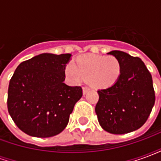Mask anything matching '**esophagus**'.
<instances>
[{
  "label": "esophagus",
  "instance_id": "1",
  "mask_svg": "<svg viewBox=\"0 0 161 161\" xmlns=\"http://www.w3.org/2000/svg\"><path fill=\"white\" fill-rule=\"evenodd\" d=\"M90 90H91V89H90L89 87H87V86H84V87H83V93H84V95L87 94L88 92L90 91Z\"/></svg>",
  "mask_w": 161,
  "mask_h": 161
}]
</instances>
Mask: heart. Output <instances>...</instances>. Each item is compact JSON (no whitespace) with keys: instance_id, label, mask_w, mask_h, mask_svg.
<instances>
[{"instance_id":"b5f03b06","label":"heart","mask_w":161,"mask_h":161,"mask_svg":"<svg viewBox=\"0 0 161 161\" xmlns=\"http://www.w3.org/2000/svg\"><path fill=\"white\" fill-rule=\"evenodd\" d=\"M121 64L114 56L86 55L77 58L76 64L69 63L64 68L67 77L73 83L83 78L96 88L108 87L115 84L120 77Z\"/></svg>"}]
</instances>
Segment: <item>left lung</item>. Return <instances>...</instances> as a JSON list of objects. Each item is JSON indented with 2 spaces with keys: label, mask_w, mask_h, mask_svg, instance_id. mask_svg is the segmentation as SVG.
I'll list each match as a JSON object with an SVG mask.
<instances>
[{
  "label": "left lung",
  "mask_w": 161,
  "mask_h": 161,
  "mask_svg": "<svg viewBox=\"0 0 161 161\" xmlns=\"http://www.w3.org/2000/svg\"><path fill=\"white\" fill-rule=\"evenodd\" d=\"M121 64L120 77L111 86L98 90L96 114L101 127L114 135L137 130L144 125L155 102L151 74L138 57L112 51Z\"/></svg>",
  "instance_id": "1"
}]
</instances>
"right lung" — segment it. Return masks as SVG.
Returning a JSON list of instances; mask_svg holds the SVG:
<instances>
[{
  "label": "right lung",
  "mask_w": 161,
  "mask_h": 161,
  "mask_svg": "<svg viewBox=\"0 0 161 161\" xmlns=\"http://www.w3.org/2000/svg\"><path fill=\"white\" fill-rule=\"evenodd\" d=\"M71 54L42 53L20 63L10 79L8 109L26 135L47 138L58 135L69 122L83 96L80 86L64 83Z\"/></svg>",
  "instance_id": "obj_1"
}]
</instances>
